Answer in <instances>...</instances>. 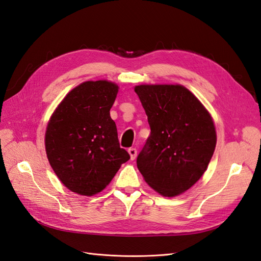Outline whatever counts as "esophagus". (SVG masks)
I'll return each instance as SVG.
<instances>
[{
    "mask_svg": "<svg viewBox=\"0 0 261 261\" xmlns=\"http://www.w3.org/2000/svg\"><path fill=\"white\" fill-rule=\"evenodd\" d=\"M128 153L130 155V160H135V158L137 155V150L136 148H129L128 149Z\"/></svg>",
    "mask_w": 261,
    "mask_h": 261,
    "instance_id": "obj_1",
    "label": "esophagus"
}]
</instances>
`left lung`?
I'll return each mask as SVG.
<instances>
[{
	"mask_svg": "<svg viewBox=\"0 0 261 261\" xmlns=\"http://www.w3.org/2000/svg\"><path fill=\"white\" fill-rule=\"evenodd\" d=\"M150 136L137 156L146 183L164 197H176L206 172L217 145L208 110L181 85H138Z\"/></svg>",
	"mask_w": 261,
	"mask_h": 261,
	"instance_id": "obj_1",
	"label": "left lung"
}]
</instances>
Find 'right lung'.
<instances>
[{"mask_svg": "<svg viewBox=\"0 0 261 261\" xmlns=\"http://www.w3.org/2000/svg\"><path fill=\"white\" fill-rule=\"evenodd\" d=\"M118 89L117 84L105 80L84 82L60 102L46 125L44 145L50 165L75 194H99L129 160L110 116Z\"/></svg>", "mask_w": 261, "mask_h": 261, "instance_id": "add662e5", "label": "right lung"}]
</instances>
